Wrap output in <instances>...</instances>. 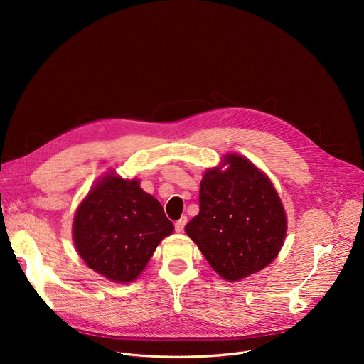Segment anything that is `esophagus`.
I'll list each match as a JSON object with an SVG mask.
<instances>
[{
  "instance_id": "1",
  "label": "esophagus",
  "mask_w": 364,
  "mask_h": 364,
  "mask_svg": "<svg viewBox=\"0 0 364 364\" xmlns=\"http://www.w3.org/2000/svg\"><path fill=\"white\" fill-rule=\"evenodd\" d=\"M186 223H187V218L186 216H181L176 223H174V228H176V232H178V233H181L183 230H184V226H186Z\"/></svg>"
}]
</instances>
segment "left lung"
<instances>
[{
  "instance_id": "1",
  "label": "left lung",
  "mask_w": 364,
  "mask_h": 364,
  "mask_svg": "<svg viewBox=\"0 0 364 364\" xmlns=\"http://www.w3.org/2000/svg\"><path fill=\"white\" fill-rule=\"evenodd\" d=\"M229 168L205 171L200 212L186 225L210 267L239 281L268 267L282 247L287 218L272 183L240 155L225 157Z\"/></svg>"
}]
</instances>
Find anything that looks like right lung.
<instances>
[{"instance_id": "obj_1", "label": "right lung", "mask_w": 364, "mask_h": 364, "mask_svg": "<svg viewBox=\"0 0 364 364\" xmlns=\"http://www.w3.org/2000/svg\"><path fill=\"white\" fill-rule=\"evenodd\" d=\"M173 223L163 205L138 180L108 176L83 200L73 222V240L89 268L115 282L134 281Z\"/></svg>"}]
</instances>
